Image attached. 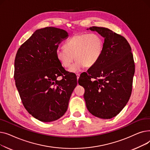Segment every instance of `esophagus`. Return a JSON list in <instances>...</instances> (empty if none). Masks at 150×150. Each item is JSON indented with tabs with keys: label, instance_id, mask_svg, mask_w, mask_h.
<instances>
[{
	"label": "esophagus",
	"instance_id": "1",
	"mask_svg": "<svg viewBox=\"0 0 150 150\" xmlns=\"http://www.w3.org/2000/svg\"><path fill=\"white\" fill-rule=\"evenodd\" d=\"M76 78H77V80L79 79L80 76V74H76Z\"/></svg>",
	"mask_w": 150,
	"mask_h": 150
}]
</instances>
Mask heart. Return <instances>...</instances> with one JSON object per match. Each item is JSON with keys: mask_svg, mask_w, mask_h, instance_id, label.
<instances>
[{"mask_svg": "<svg viewBox=\"0 0 150 150\" xmlns=\"http://www.w3.org/2000/svg\"><path fill=\"white\" fill-rule=\"evenodd\" d=\"M104 49V41L97 33H84L74 36L65 42L64 47H58L56 56L61 65L69 72L78 73L85 67H92L100 59Z\"/></svg>", "mask_w": 150, "mask_h": 150, "instance_id": "heart-1", "label": "heart"}]
</instances>
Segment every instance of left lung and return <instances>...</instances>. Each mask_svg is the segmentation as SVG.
Returning <instances> with one entry per match:
<instances>
[{
	"label": "left lung",
	"instance_id": "left-lung-1",
	"mask_svg": "<svg viewBox=\"0 0 150 150\" xmlns=\"http://www.w3.org/2000/svg\"><path fill=\"white\" fill-rule=\"evenodd\" d=\"M105 38L101 57L78 83L87 85L84 98L86 107L93 115L110 119L119 114L130 98L135 65L131 48L124 37L105 27L88 28ZM93 80H91V78Z\"/></svg>",
	"mask_w": 150,
	"mask_h": 150
}]
</instances>
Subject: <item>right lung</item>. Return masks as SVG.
<instances>
[{
	"mask_svg": "<svg viewBox=\"0 0 150 150\" xmlns=\"http://www.w3.org/2000/svg\"><path fill=\"white\" fill-rule=\"evenodd\" d=\"M68 36L58 28L38 29L16 55V86L23 106L39 121L50 122L64 115L77 85L75 75L66 71L56 56L58 45ZM59 76L63 78L58 81Z\"/></svg>",
	"mask_w": 150,
	"mask_h": 150,
	"instance_id": "obj_1",
	"label": "right lung"
}]
</instances>
